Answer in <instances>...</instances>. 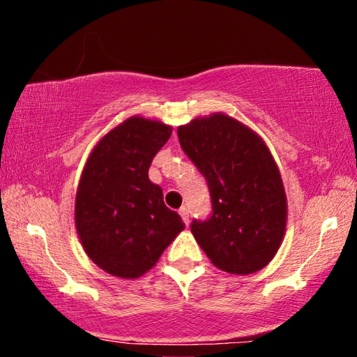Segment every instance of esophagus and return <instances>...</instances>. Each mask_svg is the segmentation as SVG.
I'll list each match as a JSON object with an SVG mask.
<instances>
[{"mask_svg": "<svg viewBox=\"0 0 357 357\" xmlns=\"http://www.w3.org/2000/svg\"><path fill=\"white\" fill-rule=\"evenodd\" d=\"M178 213H180V217L183 218V222H185L186 225H188V223H190V211H188V207H185V206L180 207Z\"/></svg>", "mask_w": 357, "mask_h": 357, "instance_id": "1", "label": "esophagus"}]
</instances>
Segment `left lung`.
Returning <instances> with one entry per match:
<instances>
[{
	"instance_id": "1",
	"label": "left lung",
	"mask_w": 357,
	"mask_h": 357,
	"mask_svg": "<svg viewBox=\"0 0 357 357\" xmlns=\"http://www.w3.org/2000/svg\"><path fill=\"white\" fill-rule=\"evenodd\" d=\"M180 145L204 175L212 215L191 223L196 243L218 270L250 274L282 244L287 196L261 137L225 113L195 118L177 129Z\"/></svg>"
}]
</instances>
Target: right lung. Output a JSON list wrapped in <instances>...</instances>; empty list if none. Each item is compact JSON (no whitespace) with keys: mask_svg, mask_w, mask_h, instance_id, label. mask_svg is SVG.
Instances as JSON below:
<instances>
[{"mask_svg":"<svg viewBox=\"0 0 357 357\" xmlns=\"http://www.w3.org/2000/svg\"><path fill=\"white\" fill-rule=\"evenodd\" d=\"M172 134L158 119L130 116L98 140L84 164L75 225L87 257L116 278L150 271L185 228L148 178L153 158Z\"/></svg>","mask_w":357,"mask_h":357,"instance_id":"right-lung-1","label":"right lung"}]
</instances>
